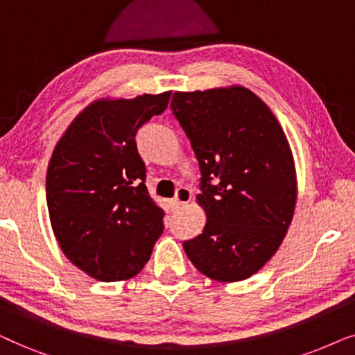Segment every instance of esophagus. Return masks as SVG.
<instances>
[{
	"mask_svg": "<svg viewBox=\"0 0 355 355\" xmlns=\"http://www.w3.org/2000/svg\"><path fill=\"white\" fill-rule=\"evenodd\" d=\"M191 201V191L188 190L185 187H180L175 193V198L172 201H170V206H172V209H178V207L187 205V202Z\"/></svg>",
	"mask_w": 355,
	"mask_h": 355,
	"instance_id": "obj_1",
	"label": "esophagus"
}]
</instances>
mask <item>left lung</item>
I'll use <instances>...</instances> for the list:
<instances>
[{
    "label": "left lung",
    "mask_w": 355,
    "mask_h": 355,
    "mask_svg": "<svg viewBox=\"0 0 355 355\" xmlns=\"http://www.w3.org/2000/svg\"><path fill=\"white\" fill-rule=\"evenodd\" d=\"M172 112L201 170L202 234L183 242L198 271L220 282L258 272L281 247L295 211L292 150L269 107L242 86L175 92Z\"/></svg>",
    "instance_id": "8db88e82"
}]
</instances>
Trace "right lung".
<instances>
[{"mask_svg":"<svg viewBox=\"0 0 355 355\" xmlns=\"http://www.w3.org/2000/svg\"><path fill=\"white\" fill-rule=\"evenodd\" d=\"M170 92L101 98L56 144L46 170L51 229L66 258L97 281H125L149 261L164 211L146 188L136 133L168 105Z\"/></svg>","mask_w":355,"mask_h":355,"instance_id":"add662e5","label":"right lung"}]
</instances>
